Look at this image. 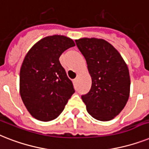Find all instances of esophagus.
I'll return each mask as SVG.
<instances>
[{
    "label": "esophagus",
    "mask_w": 149,
    "mask_h": 149,
    "mask_svg": "<svg viewBox=\"0 0 149 149\" xmlns=\"http://www.w3.org/2000/svg\"><path fill=\"white\" fill-rule=\"evenodd\" d=\"M77 81H78V78H76L73 79V83H77Z\"/></svg>",
    "instance_id": "obj_1"
}]
</instances>
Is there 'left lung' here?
Masks as SVG:
<instances>
[{
  "instance_id": "1",
  "label": "left lung",
  "mask_w": 149,
  "mask_h": 149,
  "mask_svg": "<svg viewBox=\"0 0 149 149\" xmlns=\"http://www.w3.org/2000/svg\"><path fill=\"white\" fill-rule=\"evenodd\" d=\"M75 41L86 60L92 78L91 89L82 95L87 112L97 120H111L129 100L128 66L117 49L105 40L81 38Z\"/></svg>"
}]
</instances>
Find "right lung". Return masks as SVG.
Here are the masks:
<instances>
[{
  "label": "right lung",
  "mask_w": 149,
  "mask_h": 149,
  "mask_svg": "<svg viewBox=\"0 0 149 149\" xmlns=\"http://www.w3.org/2000/svg\"><path fill=\"white\" fill-rule=\"evenodd\" d=\"M72 39L61 35L44 37L31 47L20 72V93L26 109L38 120L57 118L75 93L59 58L74 47Z\"/></svg>",
  "instance_id": "1"
}]
</instances>
